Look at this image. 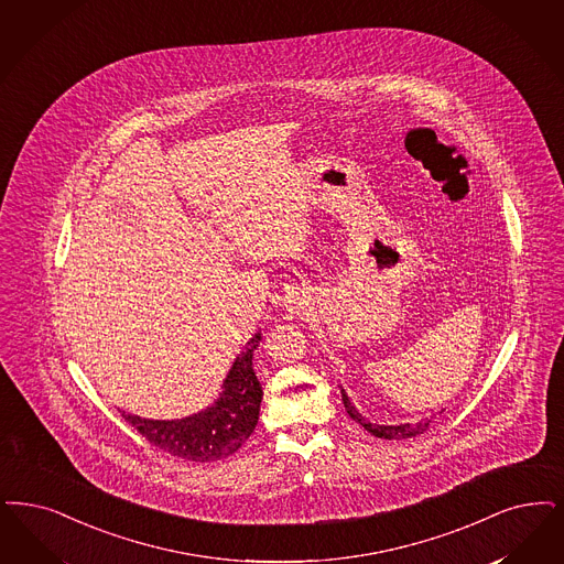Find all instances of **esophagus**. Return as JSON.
<instances>
[{
  "instance_id": "obj_1",
  "label": "esophagus",
  "mask_w": 564,
  "mask_h": 564,
  "mask_svg": "<svg viewBox=\"0 0 564 564\" xmlns=\"http://www.w3.org/2000/svg\"><path fill=\"white\" fill-rule=\"evenodd\" d=\"M311 302H313V297H311V293L306 292L304 288H290L288 292H285V306H288V311H290V315H304L308 308H311Z\"/></svg>"
}]
</instances>
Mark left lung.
<instances>
[{"instance_id":"8db88e82","label":"left lung","mask_w":564,"mask_h":564,"mask_svg":"<svg viewBox=\"0 0 564 564\" xmlns=\"http://www.w3.org/2000/svg\"><path fill=\"white\" fill-rule=\"evenodd\" d=\"M339 392H341V401L346 406V413L357 422L361 424L362 429L367 432H371L373 436L378 438H388V441H401V438H411V436H417V434H424L430 429V422L432 420H424V422H417V424H399V426H378V424H371L367 417H362L361 413L357 411V406L350 403L348 394L344 392V388L339 386ZM443 413V411H441Z\"/></svg>"}]
</instances>
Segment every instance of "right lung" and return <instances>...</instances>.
Returning a JSON list of instances; mask_svg holds the SVG:
<instances>
[{
  "mask_svg": "<svg viewBox=\"0 0 564 564\" xmlns=\"http://www.w3.org/2000/svg\"><path fill=\"white\" fill-rule=\"evenodd\" d=\"M262 334L249 338L226 373L220 397L199 413L181 420H147L121 411L149 443L188 462H216L232 455L249 438L260 417L262 383L253 371V350Z\"/></svg>",
  "mask_w": 564,
  "mask_h": 564,
  "instance_id": "obj_1",
  "label": "right lung"
}]
</instances>
